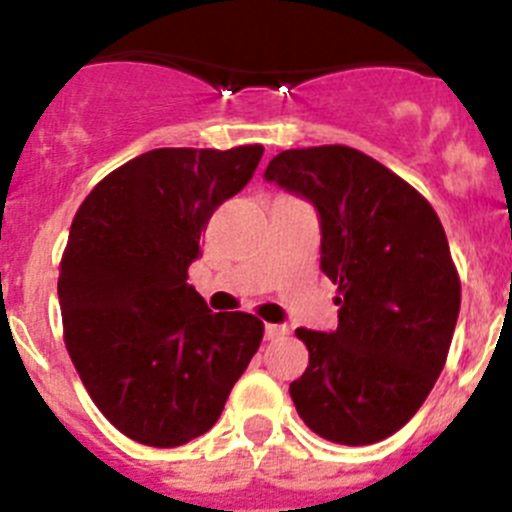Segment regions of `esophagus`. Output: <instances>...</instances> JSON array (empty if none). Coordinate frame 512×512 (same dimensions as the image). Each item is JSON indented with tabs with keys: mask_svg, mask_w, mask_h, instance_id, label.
<instances>
[{
	"mask_svg": "<svg viewBox=\"0 0 512 512\" xmlns=\"http://www.w3.org/2000/svg\"><path fill=\"white\" fill-rule=\"evenodd\" d=\"M264 333H266V338H269V341H277V338H284V336H287V325L266 323Z\"/></svg>",
	"mask_w": 512,
	"mask_h": 512,
	"instance_id": "34e87169",
	"label": "esophagus"
}]
</instances>
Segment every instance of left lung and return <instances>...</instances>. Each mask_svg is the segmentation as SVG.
Masks as SVG:
<instances>
[{
  "mask_svg": "<svg viewBox=\"0 0 512 512\" xmlns=\"http://www.w3.org/2000/svg\"><path fill=\"white\" fill-rule=\"evenodd\" d=\"M264 179L315 207L320 269L341 292L336 330H295L310 364L289 384L292 402L328 441H382L418 413L454 338L461 284L441 220L348 146L282 151Z\"/></svg>",
  "mask_w": 512,
  "mask_h": 512,
  "instance_id": "8db88e82",
  "label": "left lung"
}]
</instances>
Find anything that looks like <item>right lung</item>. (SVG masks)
<instances>
[{
    "instance_id": "1",
    "label": "right lung",
    "mask_w": 512,
    "mask_h": 512,
    "mask_svg": "<svg viewBox=\"0 0 512 512\" xmlns=\"http://www.w3.org/2000/svg\"><path fill=\"white\" fill-rule=\"evenodd\" d=\"M264 148H156L81 202L58 274L63 338L102 415L174 449L217 423L264 323L212 312L187 269L217 205L251 182Z\"/></svg>"
}]
</instances>
